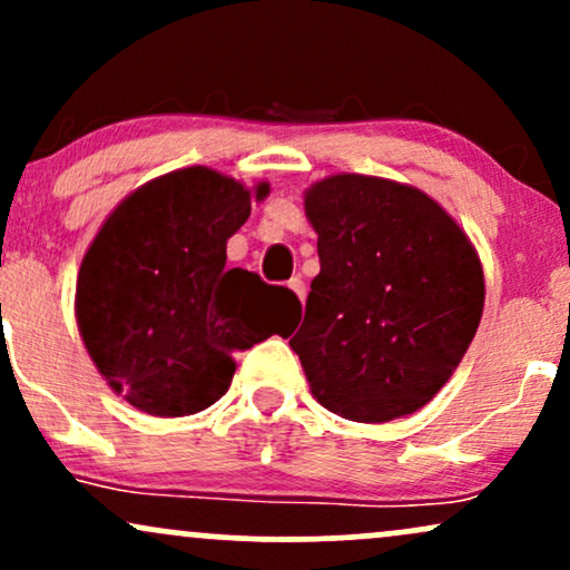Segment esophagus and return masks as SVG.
Wrapping results in <instances>:
<instances>
[{"mask_svg": "<svg viewBox=\"0 0 570 570\" xmlns=\"http://www.w3.org/2000/svg\"><path fill=\"white\" fill-rule=\"evenodd\" d=\"M289 289H292L294 294H297L299 299H305V281L299 278V276H292V278H289Z\"/></svg>", "mask_w": 570, "mask_h": 570, "instance_id": "1", "label": "esophagus"}]
</instances>
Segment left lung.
I'll return each mask as SVG.
<instances>
[{
	"label": "left lung",
	"mask_w": 570,
	"mask_h": 570,
	"mask_svg": "<svg viewBox=\"0 0 570 570\" xmlns=\"http://www.w3.org/2000/svg\"><path fill=\"white\" fill-rule=\"evenodd\" d=\"M322 273L289 340L311 394L340 417L410 415L450 381L485 307L480 254L423 189L332 174L305 189Z\"/></svg>",
	"instance_id": "1"
}]
</instances>
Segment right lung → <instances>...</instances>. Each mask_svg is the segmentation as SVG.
<instances>
[{"label": "right lung", "instance_id": "1", "mask_svg": "<svg viewBox=\"0 0 570 570\" xmlns=\"http://www.w3.org/2000/svg\"><path fill=\"white\" fill-rule=\"evenodd\" d=\"M267 181L206 166L163 174L117 203L77 273L75 316L96 370L130 407L185 417L230 389L235 351L284 335L299 313L286 286L227 271V238Z\"/></svg>", "mask_w": 570, "mask_h": 570}]
</instances>
